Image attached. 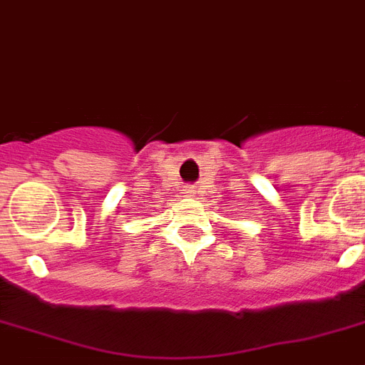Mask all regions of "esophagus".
<instances>
[{
  "instance_id": "1",
  "label": "esophagus",
  "mask_w": 365,
  "mask_h": 365,
  "mask_svg": "<svg viewBox=\"0 0 365 365\" xmlns=\"http://www.w3.org/2000/svg\"><path fill=\"white\" fill-rule=\"evenodd\" d=\"M185 195L187 196H196V187L195 185H187L185 187Z\"/></svg>"
}]
</instances>
